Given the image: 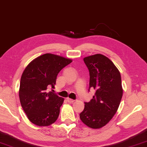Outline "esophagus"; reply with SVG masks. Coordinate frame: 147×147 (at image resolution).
Returning a JSON list of instances; mask_svg holds the SVG:
<instances>
[{
    "label": "esophagus",
    "mask_w": 147,
    "mask_h": 147,
    "mask_svg": "<svg viewBox=\"0 0 147 147\" xmlns=\"http://www.w3.org/2000/svg\"><path fill=\"white\" fill-rule=\"evenodd\" d=\"M67 101H68V103H73L74 101V100H73V99H71V98H67Z\"/></svg>",
    "instance_id": "obj_1"
}]
</instances>
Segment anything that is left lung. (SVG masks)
Listing matches in <instances>:
<instances>
[{"instance_id":"8db88e82","label":"left lung","mask_w":147,"mask_h":147,"mask_svg":"<svg viewBox=\"0 0 147 147\" xmlns=\"http://www.w3.org/2000/svg\"><path fill=\"white\" fill-rule=\"evenodd\" d=\"M89 71V89L96 90L80 114L82 121L92 129H100L113 118L123 96L120 73L113 62L101 54L84 58Z\"/></svg>"}]
</instances>
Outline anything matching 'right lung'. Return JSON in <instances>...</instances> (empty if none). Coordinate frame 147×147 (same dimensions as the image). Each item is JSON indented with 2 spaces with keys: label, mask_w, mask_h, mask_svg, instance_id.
<instances>
[{
  "label": "right lung",
  "mask_w": 147,
  "mask_h": 147,
  "mask_svg": "<svg viewBox=\"0 0 147 147\" xmlns=\"http://www.w3.org/2000/svg\"><path fill=\"white\" fill-rule=\"evenodd\" d=\"M72 60L46 53L29 63L20 79L19 98L29 121L38 126H48L56 121L63 99L55 94L59 72ZM51 88V92H49Z\"/></svg>",
  "instance_id": "1"
}]
</instances>
